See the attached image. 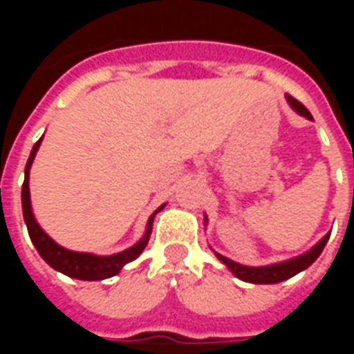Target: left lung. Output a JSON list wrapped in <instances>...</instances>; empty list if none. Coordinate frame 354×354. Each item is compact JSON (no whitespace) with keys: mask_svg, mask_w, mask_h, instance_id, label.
Returning <instances> with one entry per match:
<instances>
[{"mask_svg":"<svg viewBox=\"0 0 354 354\" xmlns=\"http://www.w3.org/2000/svg\"><path fill=\"white\" fill-rule=\"evenodd\" d=\"M290 102V106L296 109L297 113H301L304 117L307 119H311V113H309V109L305 108L301 102H297L294 96H286ZM328 239H330V233L324 235V237L320 239L317 245L313 246L309 252L301 254V256H297L294 260H288V261H282V263H273V266H266V267H246V266H241L237 261L230 260V258H225L222 254H216L220 261H223L225 266L230 267L231 271L235 277H239L241 281H246V282H254V284H277V282H282L290 279V277H294L297 274L299 271H304L307 267L311 266L313 261L317 260L320 256V252L324 250V246H326Z\"/></svg>","mask_w":354,"mask_h":354,"instance_id":"1","label":"left lung"}]
</instances>
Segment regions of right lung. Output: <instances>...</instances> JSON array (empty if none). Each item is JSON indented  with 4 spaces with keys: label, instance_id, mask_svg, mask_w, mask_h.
Returning a JSON list of instances; mask_svg holds the SVG:
<instances>
[{
    "label": "right lung",
    "instance_id": "1",
    "mask_svg": "<svg viewBox=\"0 0 354 354\" xmlns=\"http://www.w3.org/2000/svg\"><path fill=\"white\" fill-rule=\"evenodd\" d=\"M41 144L35 142L32 153L28 157L26 170H24V184H22V212H24V222H26L28 233H30V239L32 243L37 248V252L41 256L43 260L47 261L53 269H57L60 273L68 274L72 279H80V281H102V279H109L121 271V267L129 261L136 260L142 250L146 248L147 241H149V235H151V223H153L155 214L161 210H155L149 222H147L146 235L142 237L140 243H136L134 246H131L129 250L124 252L113 254V256H94V254H83V252H72V250H66L62 246H58L53 239L45 233V231L37 225L34 214H32V203H30V187H28V180H30V167H32V161H34L35 151Z\"/></svg>",
    "mask_w": 354,
    "mask_h": 354
}]
</instances>
